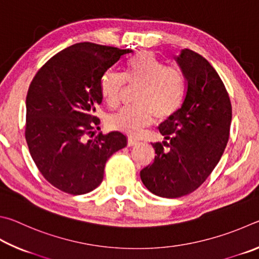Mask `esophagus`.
Segmentation results:
<instances>
[{
    "mask_svg": "<svg viewBox=\"0 0 259 259\" xmlns=\"http://www.w3.org/2000/svg\"><path fill=\"white\" fill-rule=\"evenodd\" d=\"M137 144H139V141H137V140H134L132 138L127 139V147H134L137 146Z\"/></svg>",
    "mask_w": 259,
    "mask_h": 259,
    "instance_id": "obj_1",
    "label": "esophagus"
}]
</instances>
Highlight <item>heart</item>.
Instances as JSON below:
<instances>
[{
  "instance_id": "1",
  "label": "heart",
  "mask_w": 259,
  "mask_h": 259,
  "mask_svg": "<svg viewBox=\"0 0 259 259\" xmlns=\"http://www.w3.org/2000/svg\"><path fill=\"white\" fill-rule=\"evenodd\" d=\"M126 83L139 85L134 102L137 106L122 109L109 119L111 128L138 137L153 118L166 120L181 108L185 92L182 72L168 68L150 51H141L128 61L125 74L107 71L100 80V94L110 108L120 103Z\"/></svg>"
}]
</instances>
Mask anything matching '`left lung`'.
Wrapping results in <instances>:
<instances>
[{
    "instance_id": "left-lung-1",
    "label": "left lung",
    "mask_w": 259,
    "mask_h": 259,
    "mask_svg": "<svg viewBox=\"0 0 259 259\" xmlns=\"http://www.w3.org/2000/svg\"><path fill=\"white\" fill-rule=\"evenodd\" d=\"M175 60L185 78L183 103L160 124L166 141L152 143L157 156L140 173L149 191L162 198L187 196L205 182L225 150L232 120L229 93L214 67L189 49Z\"/></svg>"
}]
</instances>
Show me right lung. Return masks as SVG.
<instances>
[{"mask_svg":"<svg viewBox=\"0 0 259 259\" xmlns=\"http://www.w3.org/2000/svg\"><path fill=\"white\" fill-rule=\"evenodd\" d=\"M132 50L90 42L77 43L53 56L36 72L26 98L25 137L30 156L50 184L66 193L93 191L104 166L126 147L120 132L92 138L102 102L100 80Z\"/></svg>","mask_w":259,"mask_h":259,"instance_id":"obj_1","label":"right lung"}]
</instances>
